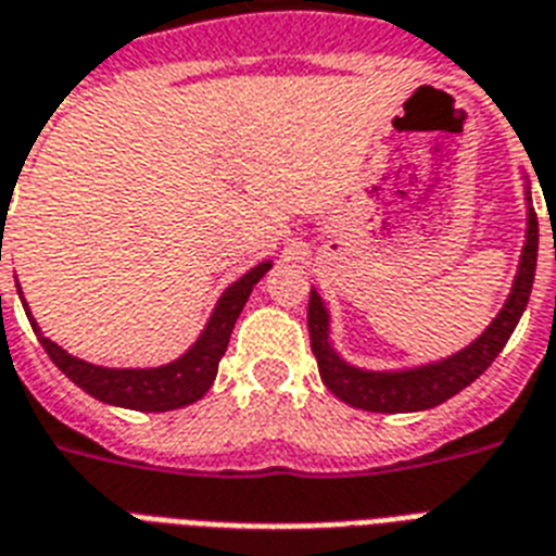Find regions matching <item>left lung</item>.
Instances as JSON below:
<instances>
[{
    "mask_svg": "<svg viewBox=\"0 0 556 556\" xmlns=\"http://www.w3.org/2000/svg\"><path fill=\"white\" fill-rule=\"evenodd\" d=\"M526 178V176H522ZM528 201V227L526 244L519 253L517 277L510 286V294L491 326L470 343L458 349L456 355L430 361L421 366H404V369H364L349 364L331 343V314L326 300L317 288L308 296V334H312V352L320 366L323 383L349 406L366 409V413H421L444 404L447 397L458 395L470 387L488 366L496 361L508 338L517 329L519 317L526 312L531 286L536 270V248H540V225H536L534 204H531V185L526 178Z\"/></svg>",
    "mask_w": 556,
    "mask_h": 556,
    "instance_id": "8db88e82",
    "label": "left lung"
}]
</instances>
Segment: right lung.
<instances>
[{
  "instance_id": "1",
  "label": "right lung",
  "mask_w": 556,
  "mask_h": 556,
  "mask_svg": "<svg viewBox=\"0 0 556 556\" xmlns=\"http://www.w3.org/2000/svg\"><path fill=\"white\" fill-rule=\"evenodd\" d=\"M274 262L265 260L260 265H253L248 274L230 282L222 291L216 308L210 314L207 326L201 329L199 340L187 349L185 355L169 361L164 366H143V369H115V366H98L80 357L68 355L63 346H56L54 340H48L39 331L34 314H30L28 303L22 300V308L28 314L34 334L39 338L48 357L54 361V366L63 371L65 378L74 380L83 392H89L91 397H98L103 404L124 406V409H138V413H169V409H181L187 404H195L199 397H204L213 380H216L218 361L225 357L233 326L242 314L248 296H251L253 286L260 282L270 270ZM16 291L22 294L20 282Z\"/></svg>"
}]
</instances>
